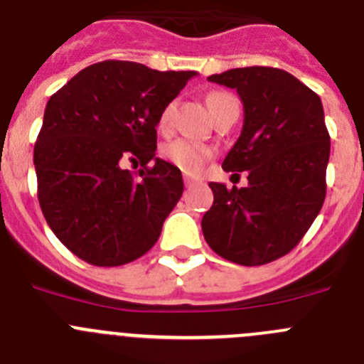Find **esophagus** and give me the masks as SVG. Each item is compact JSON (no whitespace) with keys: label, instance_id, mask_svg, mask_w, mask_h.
I'll list each match as a JSON object with an SVG mask.
<instances>
[{"label":"esophagus","instance_id":"1","mask_svg":"<svg viewBox=\"0 0 364 364\" xmlns=\"http://www.w3.org/2000/svg\"><path fill=\"white\" fill-rule=\"evenodd\" d=\"M194 179H192V178H188V176H186V178H185V186H192V185H194Z\"/></svg>","mask_w":364,"mask_h":364}]
</instances>
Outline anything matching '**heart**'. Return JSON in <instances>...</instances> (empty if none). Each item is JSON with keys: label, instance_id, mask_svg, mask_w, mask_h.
<instances>
[{"label": "heart", "instance_id": "obj_1", "mask_svg": "<svg viewBox=\"0 0 364 364\" xmlns=\"http://www.w3.org/2000/svg\"><path fill=\"white\" fill-rule=\"evenodd\" d=\"M235 100L234 96L227 92H214L208 96V109L210 112L214 114L215 110L225 107L228 103H234ZM176 109H178V103L176 101H170L163 107L161 114H159V129H168L172 125V121H174V114ZM163 156L168 159L172 165L178 166L179 170L186 172V174H198L199 170L203 168L208 158L212 156V150L208 146L201 145L198 141H190V139H176V141L168 143L163 150Z\"/></svg>", "mask_w": 364, "mask_h": 364}]
</instances>
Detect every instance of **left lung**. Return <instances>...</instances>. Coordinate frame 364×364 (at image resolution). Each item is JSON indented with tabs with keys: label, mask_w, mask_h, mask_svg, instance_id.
<instances>
[{
	"label": "left lung",
	"mask_w": 364,
	"mask_h": 364,
	"mask_svg": "<svg viewBox=\"0 0 364 364\" xmlns=\"http://www.w3.org/2000/svg\"><path fill=\"white\" fill-rule=\"evenodd\" d=\"M208 81L241 97L243 130L223 170H247L248 186L208 185L214 205L203 215V235L225 259L259 267L292 250L325 203L330 136L323 105L281 68H232Z\"/></svg>",
	"instance_id": "left-lung-1"
}]
</instances>
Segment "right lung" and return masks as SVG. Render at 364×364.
Wrapping results in <instances>:
<instances>
[{"instance_id":"add662e5","label":"right lung","mask_w":364,"mask_h":364,"mask_svg":"<svg viewBox=\"0 0 364 364\" xmlns=\"http://www.w3.org/2000/svg\"><path fill=\"white\" fill-rule=\"evenodd\" d=\"M194 76L107 60L77 72L48 100L34 145L38 199L55 237L80 259L119 267L159 239L183 178L156 158V127ZM125 161L142 163L141 180L122 168Z\"/></svg>"}]
</instances>
